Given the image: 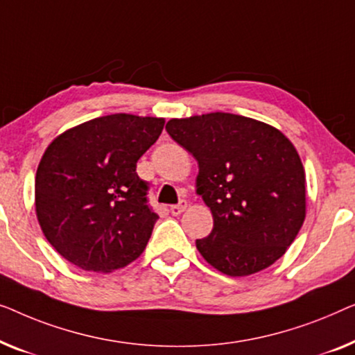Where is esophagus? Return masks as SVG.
I'll list each match as a JSON object with an SVG mask.
<instances>
[{
    "instance_id": "34e87169",
    "label": "esophagus",
    "mask_w": 355,
    "mask_h": 355,
    "mask_svg": "<svg viewBox=\"0 0 355 355\" xmlns=\"http://www.w3.org/2000/svg\"><path fill=\"white\" fill-rule=\"evenodd\" d=\"M188 207V202L184 201V199H182L178 204H175V206L171 207V212L173 214V216H180V214L184 212V209Z\"/></svg>"
}]
</instances>
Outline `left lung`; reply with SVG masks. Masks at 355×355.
<instances>
[{"instance_id":"8db88e82","label":"left lung","mask_w":355,"mask_h":355,"mask_svg":"<svg viewBox=\"0 0 355 355\" xmlns=\"http://www.w3.org/2000/svg\"><path fill=\"white\" fill-rule=\"evenodd\" d=\"M166 130L198 161L196 193L214 217L211 234L196 239L201 256L230 277L277 262L306 218V173L293 143L228 112L171 119Z\"/></svg>"}]
</instances>
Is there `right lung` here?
Instances as JSON below:
<instances>
[{"instance_id":"obj_1","label":"right lung","mask_w":355,"mask_h":355,"mask_svg":"<svg viewBox=\"0 0 355 355\" xmlns=\"http://www.w3.org/2000/svg\"><path fill=\"white\" fill-rule=\"evenodd\" d=\"M166 121L133 114L93 119L53 139L35 177V209L49 244L73 266L109 273L141 256L157 214L138 159Z\"/></svg>"}]
</instances>
